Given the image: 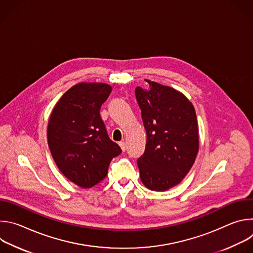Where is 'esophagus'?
Instances as JSON below:
<instances>
[{
    "instance_id": "obj_1",
    "label": "esophagus",
    "mask_w": 253,
    "mask_h": 253,
    "mask_svg": "<svg viewBox=\"0 0 253 253\" xmlns=\"http://www.w3.org/2000/svg\"><path fill=\"white\" fill-rule=\"evenodd\" d=\"M119 146L121 147L122 151H125V150H126V148H127V145H126V143H125L124 141H121V142H119Z\"/></svg>"
}]
</instances>
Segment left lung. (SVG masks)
Wrapping results in <instances>:
<instances>
[{
  "instance_id": "8db88e82",
  "label": "left lung",
  "mask_w": 253,
  "mask_h": 253,
  "mask_svg": "<svg viewBox=\"0 0 253 253\" xmlns=\"http://www.w3.org/2000/svg\"><path fill=\"white\" fill-rule=\"evenodd\" d=\"M149 89H135L147 134L137 165L142 183L165 191L182 181L199 149L198 123L192 103L171 87L147 81Z\"/></svg>"
}]
</instances>
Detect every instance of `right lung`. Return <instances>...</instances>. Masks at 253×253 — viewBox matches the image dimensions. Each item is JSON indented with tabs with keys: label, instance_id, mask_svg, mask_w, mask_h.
<instances>
[{
	"label": "right lung",
	"instance_id": "obj_1",
	"mask_svg": "<svg viewBox=\"0 0 253 253\" xmlns=\"http://www.w3.org/2000/svg\"><path fill=\"white\" fill-rule=\"evenodd\" d=\"M111 90L104 83H79L60 98L49 118L51 154L64 176L82 188L101 182L111 160L122 152L100 116Z\"/></svg>",
	"mask_w": 253,
	"mask_h": 253
}]
</instances>
